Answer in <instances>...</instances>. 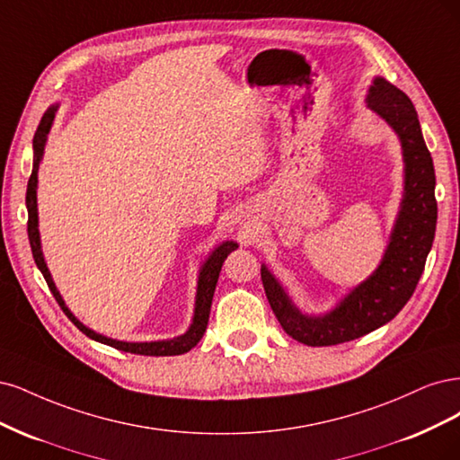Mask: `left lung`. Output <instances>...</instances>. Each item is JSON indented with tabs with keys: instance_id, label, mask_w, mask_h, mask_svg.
Returning a JSON list of instances; mask_svg holds the SVG:
<instances>
[{
	"instance_id": "left-lung-1",
	"label": "left lung",
	"mask_w": 460,
	"mask_h": 460,
	"mask_svg": "<svg viewBox=\"0 0 460 460\" xmlns=\"http://www.w3.org/2000/svg\"><path fill=\"white\" fill-rule=\"evenodd\" d=\"M365 102L395 133L403 160L402 200L376 270L359 285L348 288L331 309L307 314L294 302L279 277L261 263L263 288L275 317L288 336L305 346L344 344L390 323L417 288L434 243L436 173L419 114L411 99L382 76L370 82Z\"/></svg>"
}]
</instances>
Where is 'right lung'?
Listing matches in <instances>:
<instances>
[{"instance_id": "right-lung-1", "label": "right lung", "mask_w": 460, "mask_h": 460, "mask_svg": "<svg viewBox=\"0 0 460 460\" xmlns=\"http://www.w3.org/2000/svg\"><path fill=\"white\" fill-rule=\"evenodd\" d=\"M58 102L51 105L46 114L41 116V122L36 129V136L32 141V149H34V166H32V175L28 180V189H26V210H28V239H31V248H32V256L34 261L38 265V270L46 277L49 290L53 292L55 300L58 302V305L63 307L65 315L76 324V327L85 334L90 336L95 342H101L105 346L116 348L120 351H129V353H137V355H181L187 353L190 348H195L202 334L206 332V327H208V319H210V307H212V300H214V292H216V285L219 279V271L221 265H224L226 258L231 254L233 250L239 248V243L227 239L221 241L217 246H214L210 250V254L204 258V261H200L199 268V275H197V292H195V307H192V317L189 323V329L173 338H164V340H149V342H128V340H116L111 336L101 334L93 329L84 324L76 315L72 314L70 307L66 305L65 298L58 292L55 280L51 277V271L48 268V261L43 258V250H41V236H40V216H38V172H40V164L43 160V153H46V145H48V136L53 128L55 116L58 111Z\"/></svg>"}]
</instances>
